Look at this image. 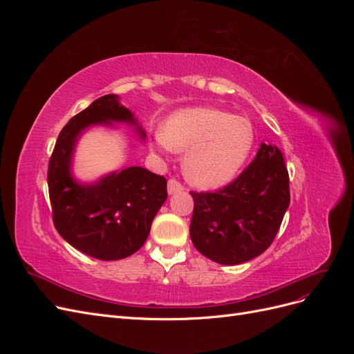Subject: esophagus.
<instances>
[{"label":"esophagus","mask_w":354,"mask_h":354,"mask_svg":"<svg viewBox=\"0 0 354 354\" xmlns=\"http://www.w3.org/2000/svg\"><path fill=\"white\" fill-rule=\"evenodd\" d=\"M183 190V186H181L176 178H169L168 180V194L169 195H174L178 194V192Z\"/></svg>","instance_id":"obj_1"}]
</instances>
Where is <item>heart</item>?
<instances>
[{
	"label": "heart",
	"mask_w": 354,
	"mask_h": 354,
	"mask_svg": "<svg viewBox=\"0 0 354 354\" xmlns=\"http://www.w3.org/2000/svg\"><path fill=\"white\" fill-rule=\"evenodd\" d=\"M153 142L159 151L186 152L183 168L189 181L211 189L238 176L252 152L255 133L243 116L211 106H192L171 113Z\"/></svg>",
	"instance_id": "b5f03b06"
}]
</instances>
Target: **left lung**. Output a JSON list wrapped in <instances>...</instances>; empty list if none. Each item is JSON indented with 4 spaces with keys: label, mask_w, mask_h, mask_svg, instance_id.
Segmentation results:
<instances>
[{
    "label": "left lung",
    "mask_w": 354,
    "mask_h": 354,
    "mask_svg": "<svg viewBox=\"0 0 354 354\" xmlns=\"http://www.w3.org/2000/svg\"><path fill=\"white\" fill-rule=\"evenodd\" d=\"M190 238L207 259L224 266L250 261L273 242L289 207V176L279 147L261 143L252 162L214 194L190 192Z\"/></svg>",
    "instance_id": "left-lung-1"
}]
</instances>
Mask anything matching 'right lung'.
<instances>
[{"mask_svg":"<svg viewBox=\"0 0 354 354\" xmlns=\"http://www.w3.org/2000/svg\"><path fill=\"white\" fill-rule=\"evenodd\" d=\"M128 124L145 140L134 113L116 94L94 100L63 127L48 164V194L53 221L73 248L103 261L133 255L146 242L152 221L167 201V180L143 167H128L91 183L72 174L80 137L90 127Z\"/></svg>","mask_w":354,"mask_h":354,"instance_id":"add662e5","label":"right lung"}]
</instances>
